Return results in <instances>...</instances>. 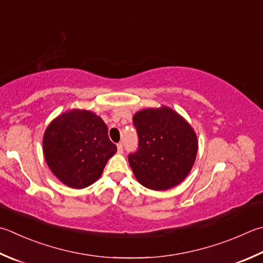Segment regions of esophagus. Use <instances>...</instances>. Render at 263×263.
<instances>
[{"mask_svg":"<svg viewBox=\"0 0 263 263\" xmlns=\"http://www.w3.org/2000/svg\"><path fill=\"white\" fill-rule=\"evenodd\" d=\"M117 147H118V152L119 153H122L123 152V144H122V143H118Z\"/></svg>","mask_w":263,"mask_h":263,"instance_id":"obj_1","label":"esophagus"}]
</instances>
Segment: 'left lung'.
<instances>
[{"label":"left lung","mask_w":263,"mask_h":263,"mask_svg":"<svg viewBox=\"0 0 263 263\" xmlns=\"http://www.w3.org/2000/svg\"><path fill=\"white\" fill-rule=\"evenodd\" d=\"M133 123L138 146L128 161L137 181L147 189L167 190L184 180L198 150L189 123L168 107L137 112Z\"/></svg>","instance_id":"left-lung-1"}]
</instances>
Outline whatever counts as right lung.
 <instances>
[{
    "mask_svg": "<svg viewBox=\"0 0 263 263\" xmlns=\"http://www.w3.org/2000/svg\"><path fill=\"white\" fill-rule=\"evenodd\" d=\"M44 158L59 181L74 189L92 184L117 152L107 126L95 113L73 110L48 126L43 137Z\"/></svg>",
    "mask_w": 263,
    "mask_h": 263,
    "instance_id": "add662e5",
    "label": "right lung"
}]
</instances>
